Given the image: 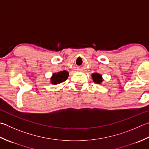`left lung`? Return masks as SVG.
Masks as SVG:
<instances>
[{"label":"left lung","mask_w":149,"mask_h":149,"mask_svg":"<svg viewBox=\"0 0 149 149\" xmlns=\"http://www.w3.org/2000/svg\"><path fill=\"white\" fill-rule=\"evenodd\" d=\"M92 78L94 79V81L96 83H101L102 82L101 75L98 74H92Z\"/></svg>","instance_id":"left-lung-1"}]
</instances>
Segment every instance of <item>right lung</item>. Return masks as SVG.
Returning <instances> with one entry per match:
<instances>
[{"instance_id": "obj_1", "label": "right lung", "mask_w": 149, "mask_h": 149, "mask_svg": "<svg viewBox=\"0 0 149 149\" xmlns=\"http://www.w3.org/2000/svg\"><path fill=\"white\" fill-rule=\"evenodd\" d=\"M68 77V72L65 70L61 71L57 74H54L51 78L52 83L54 84H59L65 81Z\"/></svg>"}]
</instances>
